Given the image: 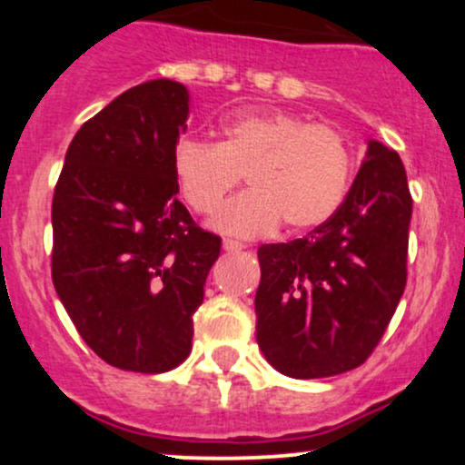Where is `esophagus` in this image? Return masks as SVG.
<instances>
[{
  "instance_id": "34e87169",
  "label": "esophagus",
  "mask_w": 465,
  "mask_h": 465,
  "mask_svg": "<svg viewBox=\"0 0 465 465\" xmlns=\"http://www.w3.org/2000/svg\"><path fill=\"white\" fill-rule=\"evenodd\" d=\"M223 249L229 251V253H240L244 249V244L236 242V240H223Z\"/></svg>"
}]
</instances>
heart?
Instances as JSON below:
<instances>
[{"mask_svg":"<svg viewBox=\"0 0 465 465\" xmlns=\"http://www.w3.org/2000/svg\"><path fill=\"white\" fill-rule=\"evenodd\" d=\"M181 196L196 214H212L247 174L251 190L229 201L212 227L258 238L286 223L319 227L339 210L350 185L348 143L328 126L284 111L244 114L223 124L221 142L183 137L173 151Z\"/></svg>","mask_w":465,"mask_h":465,"instance_id":"1","label":"heart"}]
</instances>
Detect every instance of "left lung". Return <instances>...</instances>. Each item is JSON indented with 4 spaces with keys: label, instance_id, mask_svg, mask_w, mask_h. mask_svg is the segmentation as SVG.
Listing matches in <instances>:
<instances>
[{
    "label": "left lung",
    "instance_id": "left-lung-1",
    "mask_svg": "<svg viewBox=\"0 0 465 465\" xmlns=\"http://www.w3.org/2000/svg\"><path fill=\"white\" fill-rule=\"evenodd\" d=\"M413 201L402 159L367 140L354 183L306 238L262 244L255 339L291 378H328L362 365L407 286Z\"/></svg>",
    "mask_w": 465,
    "mask_h": 465
}]
</instances>
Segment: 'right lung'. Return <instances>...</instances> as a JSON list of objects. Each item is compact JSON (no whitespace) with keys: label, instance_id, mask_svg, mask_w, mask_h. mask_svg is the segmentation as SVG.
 Wrapping results in <instances>:
<instances>
[{"label":"right lung","instance_id":"right-lung-1","mask_svg":"<svg viewBox=\"0 0 465 465\" xmlns=\"http://www.w3.org/2000/svg\"><path fill=\"white\" fill-rule=\"evenodd\" d=\"M190 94L146 80L84 122L52 201V282L84 343L109 365L162 373L188 359L221 238L177 199L173 151Z\"/></svg>","mask_w":465,"mask_h":465}]
</instances>
